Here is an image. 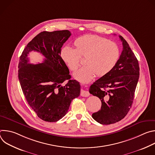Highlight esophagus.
<instances>
[{
  "mask_svg": "<svg viewBox=\"0 0 155 155\" xmlns=\"http://www.w3.org/2000/svg\"><path fill=\"white\" fill-rule=\"evenodd\" d=\"M80 95L83 97H88L90 95V94L87 91H86V90H81Z\"/></svg>",
  "mask_w": 155,
  "mask_h": 155,
  "instance_id": "34e87169",
  "label": "esophagus"
}]
</instances>
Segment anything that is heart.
<instances>
[{"instance_id":"obj_1","label":"heart","mask_w":155,"mask_h":155,"mask_svg":"<svg viewBox=\"0 0 155 155\" xmlns=\"http://www.w3.org/2000/svg\"><path fill=\"white\" fill-rule=\"evenodd\" d=\"M75 49L63 47L60 56L71 71H76L80 66L81 58H84L86 65L76 71L74 78L81 83H87L96 75L102 77L108 74L116 65L120 50L117 44L107 38L96 35H85L77 38Z\"/></svg>"}]
</instances>
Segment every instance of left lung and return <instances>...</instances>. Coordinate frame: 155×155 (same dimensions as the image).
<instances>
[{"instance_id":"1","label":"left lung","mask_w":155,"mask_h":155,"mask_svg":"<svg viewBox=\"0 0 155 155\" xmlns=\"http://www.w3.org/2000/svg\"><path fill=\"white\" fill-rule=\"evenodd\" d=\"M123 51L114 69L91 85L90 93L98 97L102 106L92 117L102 124L115 123L125 117L133 102L139 78L138 61L124 38Z\"/></svg>"}]
</instances>
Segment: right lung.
Masks as SVG:
<instances>
[{"label": "right lung", "mask_w": 155, "mask_h": 155, "mask_svg": "<svg viewBox=\"0 0 155 155\" xmlns=\"http://www.w3.org/2000/svg\"><path fill=\"white\" fill-rule=\"evenodd\" d=\"M71 33L68 30L43 31L36 35L24 49L19 58L18 78L26 99L43 121L56 122L68 113L72 101L80 94V84L71 80L69 70L60 53ZM32 51L44 56L37 64L29 63ZM68 81L64 85L63 83Z\"/></svg>", "instance_id": "right-lung-1"}]
</instances>
